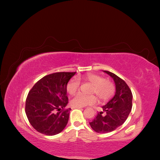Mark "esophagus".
<instances>
[{
	"label": "esophagus",
	"instance_id": "1",
	"mask_svg": "<svg viewBox=\"0 0 160 160\" xmlns=\"http://www.w3.org/2000/svg\"><path fill=\"white\" fill-rule=\"evenodd\" d=\"M82 107H77V106H72L71 109H81Z\"/></svg>",
	"mask_w": 160,
	"mask_h": 160
}]
</instances>
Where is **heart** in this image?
I'll return each instance as SVG.
<instances>
[{
	"mask_svg": "<svg viewBox=\"0 0 160 160\" xmlns=\"http://www.w3.org/2000/svg\"><path fill=\"white\" fill-rule=\"evenodd\" d=\"M81 79V77H79L77 79L74 78L69 82L67 85V91L69 94L73 95L79 90L80 86L79 80ZM84 79L93 85L91 93H95L100 100H108L113 95L115 87L111 81L105 79L103 77L96 74H89L85 77ZM96 101L97 98L94 95H85L79 93L72 99L71 103L77 107H84L88 105H93Z\"/></svg>",
	"mask_w": 160,
	"mask_h": 160,
	"instance_id": "obj_1",
	"label": "heart"
}]
</instances>
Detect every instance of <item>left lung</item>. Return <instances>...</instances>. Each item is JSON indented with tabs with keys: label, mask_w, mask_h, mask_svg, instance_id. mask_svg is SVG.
I'll return each instance as SVG.
<instances>
[{
	"label": "left lung",
	"mask_w": 160,
	"mask_h": 160,
	"mask_svg": "<svg viewBox=\"0 0 160 160\" xmlns=\"http://www.w3.org/2000/svg\"><path fill=\"white\" fill-rule=\"evenodd\" d=\"M104 72L113 79L116 92L113 98L102 107L103 111L98 113L89 122L91 128L99 133L113 132L121 126L128 119L132 108L133 95L128 84L113 72L108 71ZM104 111L105 116L102 115Z\"/></svg>",
	"instance_id": "obj_1"
}]
</instances>
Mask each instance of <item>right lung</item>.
Segmentation results:
<instances>
[{"label": "right lung", "instance_id": "obj_1", "mask_svg": "<svg viewBox=\"0 0 160 160\" xmlns=\"http://www.w3.org/2000/svg\"><path fill=\"white\" fill-rule=\"evenodd\" d=\"M76 72H57L38 80L26 99L25 113L28 122L37 132L54 135L64 129L71 108L68 103L67 85Z\"/></svg>", "mask_w": 160, "mask_h": 160}]
</instances>
